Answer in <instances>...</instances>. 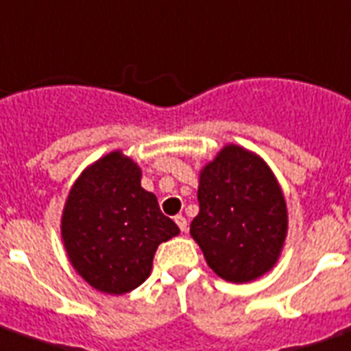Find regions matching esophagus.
Segmentation results:
<instances>
[{
	"label": "esophagus",
	"mask_w": 351,
	"mask_h": 351,
	"mask_svg": "<svg viewBox=\"0 0 351 351\" xmlns=\"http://www.w3.org/2000/svg\"><path fill=\"white\" fill-rule=\"evenodd\" d=\"M175 223L178 224V228H180L182 232H187V221H186V217H184V215H176Z\"/></svg>",
	"instance_id": "obj_1"
}]
</instances>
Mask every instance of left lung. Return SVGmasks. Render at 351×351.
Masks as SVG:
<instances>
[{
	"mask_svg": "<svg viewBox=\"0 0 351 351\" xmlns=\"http://www.w3.org/2000/svg\"><path fill=\"white\" fill-rule=\"evenodd\" d=\"M199 215L191 237L217 276L247 283L276 265L287 237V206L276 176L263 160L226 145L199 178Z\"/></svg>",
	"mask_w": 351,
	"mask_h": 351,
	"instance_id": "8db88e82",
	"label": "left lung"
}]
</instances>
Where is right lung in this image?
<instances>
[{"mask_svg":"<svg viewBox=\"0 0 351 351\" xmlns=\"http://www.w3.org/2000/svg\"><path fill=\"white\" fill-rule=\"evenodd\" d=\"M69 263L93 289L125 294L140 287L160 243L180 234L141 187L138 164L114 151L80 173L60 223Z\"/></svg>","mask_w":351,"mask_h":351,"instance_id":"1","label":"right lung"}]
</instances>
